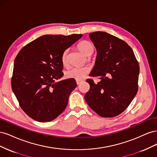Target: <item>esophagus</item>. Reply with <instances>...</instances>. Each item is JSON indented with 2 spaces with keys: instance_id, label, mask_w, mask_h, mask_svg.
Wrapping results in <instances>:
<instances>
[{
  "instance_id": "34e87169",
  "label": "esophagus",
  "mask_w": 157,
  "mask_h": 157,
  "mask_svg": "<svg viewBox=\"0 0 157 157\" xmlns=\"http://www.w3.org/2000/svg\"><path fill=\"white\" fill-rule=\"evenodd\" d=\"M82 82V80H76V82H77V85L80 84Z\"/></svg>"
}]
</instances>
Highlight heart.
I'll return each mask as SVG.
<instances>
[{
    "mask_svg": "<svg viewBox=\"0 0 157 157\" xmlns=\"http://www.w3.org/2000/svg\"><path fill=\"white\" fill-rule=\"evenodd\" d=\"M77 48L81 53L86 56L91 55L94 50V47L92 42L86 40L80 42L77 45ZM68 49L65 50L61 56V62L64 66L68 65ZM90 71V68L88 66L82 67H72L66 71L65 77L67 78L81 80L86 77Z\"/></svg>",
    "mask_w": 157,
    "mask_h": 157,
    "instance_id": "1",
    "label": "heart"
}]
</instances>
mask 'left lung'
Listing matches in <instances>:
<instances>
[{
  "label": "left lung",
  "instance_id": "left-lung-1",
  "mask_svg": "<svg viewBox=\"0 0 157 157\" xmlns=\"http://www.w3.org/2000/svg\"><path fill=\"white\" fill-rule=\"evenodd\" d=\"M97 50L94 67L89 75L100 81L87 79L90 88L85 100L93 111L105 118L120 115L138 90L139 63L126 42L105 32L90 33Z\"/></svg>",
  "mask_w": 157,
  "mask_h": 157
}]
</instances>
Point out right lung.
<instances>
[{
  "instance_id": "add662e5",
  "label": "right lung",
  "mask_w": 157,
  "mask_h": 157,
  "mask_svg": "<svg viewBox=\"0 0 157 157\" xmlns=\"http://www.w3.org/2000/svg\"><path fill=\"white\" fill-rule=\"evenodd\" d=\"M46 35L25 45L14 61L12 88L19 104L33 120L53 121L67 107L75 79L56 82L63 77V52L82 37Z\"/></svg>"
}]
</instances>
